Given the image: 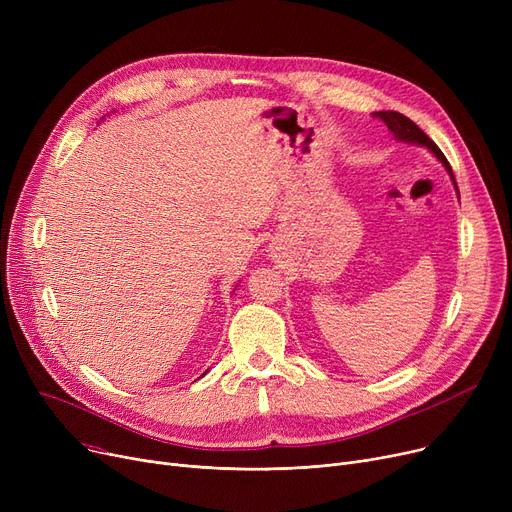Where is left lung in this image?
<instances>
[{"label":"left lung","mask_w":512,"mask_h":512,"mask_svg":"<svg viewBox=\"0 0 512 512\" xmlns=\"http://www.w3.org/2000/svg\"><path fill=\"white\" fill-rule=\"evenodd\" d=\"M373 116L380 118V120L390 128V132L394 134V137H396L398 141L423 145V147H427L429 151H432V153L442 161V166L446 168V172H448L450 178H452V184H454V188H456V193H459V186H456V180H454V174H452V168H450V164H448V159L444 157V153L440 151V147H438L432 139H429L427 134H425L411 118L402 116V114H398V112H375Z\"/></svg>","instance_id":"8db88e82"}]
</instances>
